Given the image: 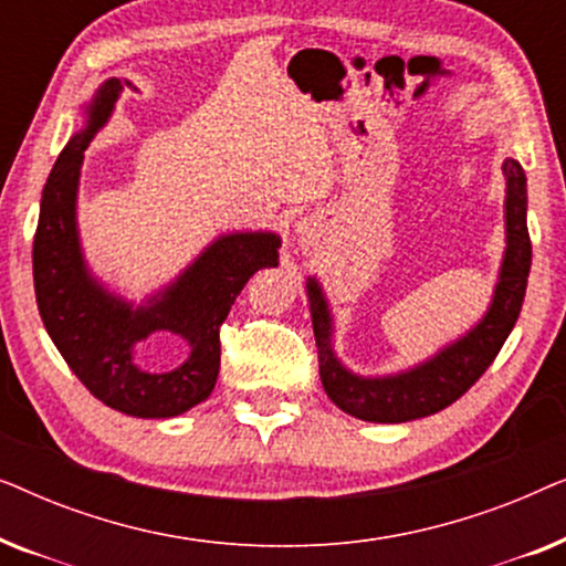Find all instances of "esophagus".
Segmentation results:
<instances>
[{
  "label": "esophagus",
  "mask_w": 566,
  "mask_h": 566,
  "mask_svg": "<svg viewBox=\"0 0 566 566\" xmlns=\"http://www.w3.org/2000/svg\"><path fill=\"white\" fill-rule=\"evenodd\" d=\"M314 234H316V231H314L312 223L301 227V242H304V244H312L314 242Z\"/></svg>",
  "instance_id": "esophagus-1"
}]
</instances>
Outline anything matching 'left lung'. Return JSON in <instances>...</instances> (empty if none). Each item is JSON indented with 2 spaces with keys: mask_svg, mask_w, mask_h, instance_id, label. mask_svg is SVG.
<instances>
[{
  "mask_svg": "<svg viewBox=\"0 0 566 566\" xmlns=\"http://www.w3.org/2000/svg\"><path fill=\"white\" fill-rule=\"evenodd\" d=\"M507 177V250L502 260L500 283L494 291L492 306L482 322L461 337L459 343L446 347L436 358L422 363L407 374L389 378H360L347 374L332 353V319L327 301L316 281H308V301H312V324L316 339V355H319V376L327 397L343 409V412L358 417L366 422H407L417 417L436 415L455 399H461L474 386L513 332L517 316H521L525 285H528L533 247L525 223V172L515 159L502 165Z\"/></svg>",
  "mask_w": 566,
  "mask_h": 566,
  "instance_id": "left-lung-1",
  "label": "left lung"
}]
</instances>
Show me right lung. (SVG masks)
Listing matches in <instances>:
<instances>
[{"mask_svg": "<svg viewBox=\"0 0 566 566\" xmlns=\"http://www.w3.org/2000/svg\"><path fill=\"white\" fill-rule=\"evenodd\" d=\"M120 80H107L87 107V128L59 154L41 198L33 239V283L41 319L66 366L103 405L130 417H175L213 391L221 366V324L247 281L277 265L275 234H231L213 242L149 306L130 308L99 289L84 268L74 203L90 138L113 113ZM151 331H172L191 358L169 375H146L129 350Z\"/></svg>", "mask_w": 566, "mask_h": 566, "instance_id": "1", "label": "right lung"}]
</instances>
